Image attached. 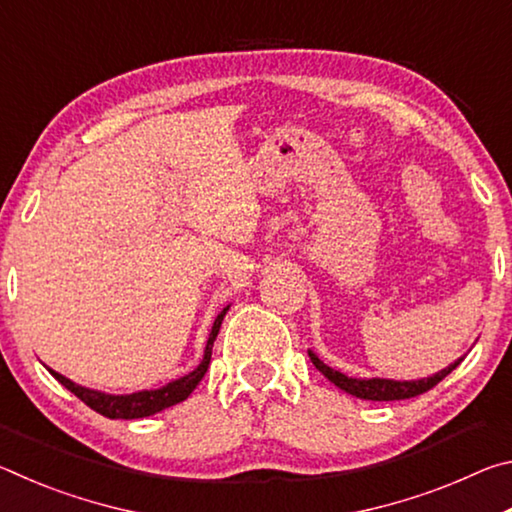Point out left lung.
<instances>
[{
    "mask_svg": "<svg viewBox=\"0 0 512 512\" xmlns=\"http://www.w3.org/2000/svg\"><path fill=\"white\" fill-rule=\"evenodd\" d=\"M309 359L314 366L323 372V375L332 381L334 386H339L341 391L350 393L354 397H361V400H372V402H393V400H409V397L415 395H422L431 391L433 386L438 384V381H443L449 372H452L461 359L454 361L452 366L436 372L433 377L427 379H418V381H393V379H352V377H345L343 372L334 370L325 366L323 361H320L314 352H309Z\"/></svg>",
    "mask_w": 512,
    "mask_h": 512,
    "instance_id": "obj_1",
    "label": "left lung"
}]
</instances>
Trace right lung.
<instances>
[{
    "label": "right lung",
    "instance_id": "1",
    "mask_svg": "<svg viewBox=\"0 0 512 512\" xmlns=\"http://www.w3.org/2000/svg\"><path fill=\"white\" fill-rule=\"evenodd\" d=\"M228 307H225L219 316H216L214 325H212V334L210 339H207L205 345V357L201 361V366H198L194 372H189V375L180 377L176 381H171L164 388H158V391H142V393H133V395H103L99 391H90V388H83L79 384H74V381H69L67 377L58 375L56 370L49 372L54 375L60 384H63L67 391H72L76 397H79L81 402H85L101 415H106V418L112 420H135V418H146V415H153L162 409H169V406L183 402L189 397V393L194 391L198 386V381L203 379V375L207 372V366H210V359H212V345L216 334H219L221 323H223V316Z\"/></svg>",
    "mask_w": 512,
    "mask_h": 512
}]
</instances>
